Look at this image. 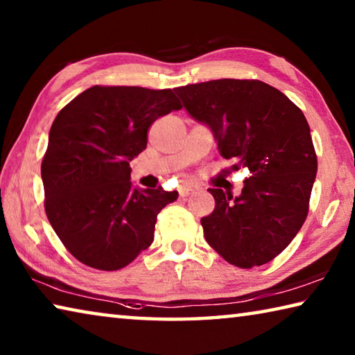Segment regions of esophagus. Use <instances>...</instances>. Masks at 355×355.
I'll return each mask as SVG.
<instances>
[{
    "label": "esophagus",
    "instance_id": "1",
    "mask_svg": "<svg viewBox=\"0 0 355 355\" xmlns=\"http://www.w3.org/2000/svg\"><path fill=\"white\" fill-rule=\"evenodd\" d=\"M192 191H194V189H192V188H191V186H182V188H180V189H178V192H180V196H182V197H186V196H189Z\"/></svg>",
    "mask_w": 355,
    "mask_h": 355
}]
</instances>
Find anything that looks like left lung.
Returning a JSON list of instances; mask_svg holds the SVG:
<instances>
[{
    "instance_id": "obj_1",
    "label": "left lung",
    "mask_w": 355,
    "mask_h": 355,
    "mask_svg": "<svg viewBox=\"0 0 355 355\" xmlns=\"http://www.w3.org/2000/svg\"><path fill=\"white\" fill-rule=\"evenodd\" d=\"M189 116L211 130L232 171L249 169L241 194L208 189L216 207L200 219L207 243L228 263L254 268L277 257L309 213L318 161L302 111L269 84L214 80L177 87Z\"/></svg>"
}]
</instances>
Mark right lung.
Wrapping results in <instances>:
<instances>
[{
	"label": "right lung",
	"instance_id": "right-lung-1",
	"mask_svg": "<svg viewBox=\"0 0 355 355\" xmlns=\"http://www.w3.org/2000/svg\"><path fill=\"white\" fill-rule=\"evenodd\" d=\"M180 107L171 89L94 86L59 111L42 182L46 218L76 260L117 271L153 243L156 216L178 192L133 186L130 161L150 125Z\"/></svg>",
	"mask_w": 355,
	"mask_h": 355
}]
</instances>
